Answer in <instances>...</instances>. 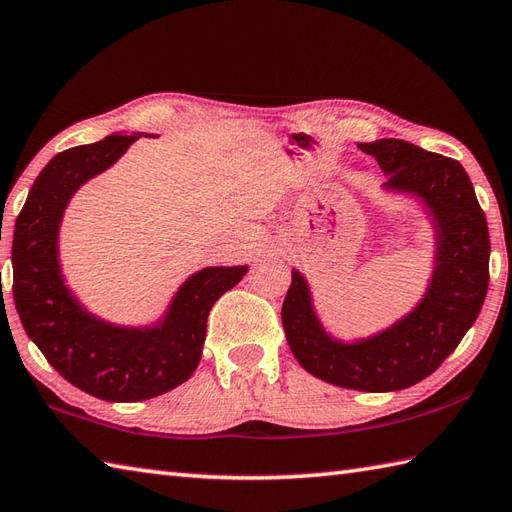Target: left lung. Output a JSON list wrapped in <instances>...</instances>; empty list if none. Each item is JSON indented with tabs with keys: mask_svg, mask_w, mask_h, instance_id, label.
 Masks as SVG:
<instances>
[{
	"mask_svg": "<svg viewBox=\"0 0 512 512\" xmlns=\"http://www.w3.org/2000/svg\"><path fill=\"white\" fill-rule=\"evenodd\" d=\"M358 147L387 173L385 189L418 195L431 213L436 268L429 290L385 332L341 343L321 328L306 279L292 270L281 321L292 354L312 376L345 389L396 391L436 372L475 323L488 290L491 239L486 215L458 160L398 138Z\"/></svg>",
	"mask_w": 512,
	"mask_h": 512,
	"instance_id": "obj_1",
	"label": "left lung"
}]
</instances>
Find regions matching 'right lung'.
Listing matches in <instances>:
<instances>
[{
    "label": "right lung",
    "instance_id": "1",
    "mask_svg": "<svg viewBox=\"0 0 512 512\" xmlns=\"http://www.w3.org/2000/svg\"><path fill=\"white\" fill-rule=\"evenodd\" d=\"M136 138L114 134L54 156L32 184L13 237V295L26 334L68 383L110 402L147 400L182 385L200 363L213 303L248 270L195 273L154 328H118L79 306L59 268L63 211L74 191L112 167Z\"/></svg>",
    "mask_w": 512,
    "mask_h": 512
}]
</instances>
